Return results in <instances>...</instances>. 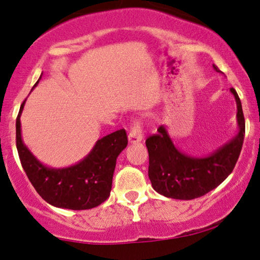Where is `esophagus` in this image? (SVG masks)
I'll list each match as a JSON object with an SVG mask.
<instances>
[{"label": "esophagus", "instance_id": "34e87169", "mask_svg": "<svg viewBox=\"0 0 260 260\" xmlns=\"http://www.w3.org/2000/svg\"><path fill=\"white\" fill-rule=\"evenodd\" d=\"M143 140V131H141V126L139 121H134L131 126V132L128 134V143L129 144H137Z\"/></svg>", "mask_w": 260, "mask_h": 260}]
</instances>
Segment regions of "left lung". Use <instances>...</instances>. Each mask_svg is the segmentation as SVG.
Instances as JSON below:
<instances>
[{"label":"left lung","instance_id":"1","mask_svg":"<svg viewBox=\"0 0 260 260\" xmlns=\"http://www.w3.org/2000/svg\"><path fill=\"white\" fill-rule=\"evenodd\" d=\"M217 73L221 71L212 66ZM236 102L238 133L218 149L206 156L182 152L170 137L168 128L160 126L157 134L147 138L149 177L153 189L167 198L190 200L199 198L221 185L231 175L242 149L245 117L240 98L231 88Z\"/></svg>","mask_w":260,"mask_h":260}]
</instances>
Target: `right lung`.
I'll use <instances>...</instances> for the list:
<instances>
[{
    "instance_id": "obj_1",
    "label": "right lung",
    "mask_w": 260,
    "mask_h": 260,
    "mask_svg": "<svg viewBox=\"0 0 260 260\" xmlns=\"http://www.w3.org/2000/svg\"><path fill=\"white\" fill-rule=\"evenodd\" d=\"M25 102L16 117V149L22 168L38 194L60 209L87 210L106 202L110 196L116 159L128 144L126 131H116L98 139L90 152L73 166L52 168L43 164L22 140L20 117Z\"/></svg>"
}]
</instances>
